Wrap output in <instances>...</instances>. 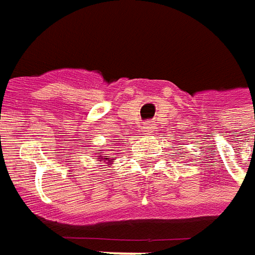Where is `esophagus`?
<instances>
[{"mask_svg": "<svg viewBox=\"0 0 255 255\" xmlns=\"http://www.w3.org/2000/svg\"><path fill=\"white\" fill-rule=\"evenodd\" d=\"M142 131H144L145 134L154 132V131H155V126L151 124V123H144V124H142Z\"/></svg>", "mask_w": 255, "mask_h": 255, "instance_id": "1", "label": "esophagus"}]
</instances>
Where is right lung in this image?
<instances>
[{"label":"right lung","instance_id":"1","mask_svg":"<svg viewBox=\"0 0 255 255\" xmlns=\"http://www.w3.org/2000/svg\"><path fill=\"white\" fill-rule=\"evenodd\" d=\"M100 157L97 158L98 161H107L108 164L111 162V161L114 160L116 158V155H113V154H98Z\"/></svg>","mask_w":255,"mask_h":255}]
</instances>
